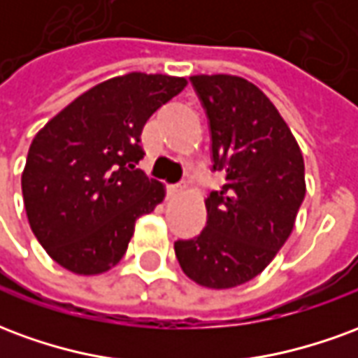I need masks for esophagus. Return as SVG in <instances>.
<instances>
[{"instance_id": "34e87169", "label": "esophagus", "mask_w": 358, "mask_h": 358, "mask_svg": "<svg viewBox=\"0 0 358 358\" xmlns=\"http://www.w3.org/2000/svg\"><path fill=\"white\" fill-rule=\"evenodd\" d=\"M182 189H184V186H182V184H171V186H166V194L178 195Z\"/></svg>"}]
</instances>
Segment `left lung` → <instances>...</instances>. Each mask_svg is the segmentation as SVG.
Returning a JSON list of instances; mask_svg holds the SVG:
<instances>
[{
  "label": "left lung",
  "mask_w": 358,
  "mask_h": 358,
  "mask_svg": "<svg viewBox=\"0 0 358 358\" xmlns=\"http://www.w3.org/2000/svg\"><path fill=\"white\" fill-rule=\"evenodd\" d=\"M192 86L209 118L213 171L224 184L207 197V224L174 241L187 278L228 289L261 274L282 249L305 199V163L268 97L240 76L199 74Z\"/></svg>",
  "instance_id": "left-lung-1"
}]
</instances>
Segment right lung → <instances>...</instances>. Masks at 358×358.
<instances>
[{
	"mask_svg": "<svg viewBox=\"0 0 358 358\" xmlns=\"http://www.w3.org/2000/svg\"><path fill=\"white\" fill-rule=\"evenodd\" d=\"M186 78L130 73L97 84L43 126L28 149L22 197L48 255L74 274L107 272L124 257L136 220L163 201L148 178L141 130Z\"/></svg>",
	"mask_w": 358,
	"mask_h": 358,
	"instance_id": "obj_1",
	"label": "right lung"
}]
</instances>
